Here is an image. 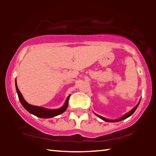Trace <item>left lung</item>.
I'll list each match as a JSON object with an SVG mask.
<instances>
[{
  "label": "left lung",
  "instance_id": "8db88e82",
  "mask_svg": "<svg viewBox=\"0 0 156 156\" xmlns=\"http://www.w3.org/2000/svg\"><path fill=\"white\" fill-rule=\"evenodd\" d=\"M140 100L139 101V102H138V103L137 104V105H136V106H135V107H134L133 108H132V109H131V111H130V112L126 113V114H125L124 115H123V116H121V118H119V119H114V120H111V119H106V118H104V117H102V116H99V115L96 114L95 113H94V114L97 115V116L98 117H99V118L101 119H102V120H104V121H106V122H119V121H122V120H124V119L129 118V116H131V115L133 114L134 112H135V111L136 110V108H138V105H139V104H140Z\"/></svg>",
  "mask_w": 156,
  "mask_h": 156
}]
</instances>
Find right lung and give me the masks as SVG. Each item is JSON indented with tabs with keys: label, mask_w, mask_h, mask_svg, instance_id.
Segmentation results:
<instances>
[{
	"label": "right lung",
	"mask_w": 156,
	"mask_h": 156,
	"mask_svg": "<svg viewBox=\"0 0 156 156\" xmlns=\"http://www.w3.org/2000/svg\"><path fill=\"white\" fill-rule=\"evenodd\" d=\"M16 88L17 93H18L19 100H20V103L23 105V107H24L29 113L35 115L36 116L40 117V118H42V119L52 118V117L56 116L57 115L62 114V113L65 112L66 109L67 108L68 102H69V98L70 97V95L68 96V97L67 98V99H66L65 101V104H64L62 107L57 108V109H48V108L42 107V106H33L27 103V102L24 99L22 94L20 93V90L18 89V87L17 86L16 80Z\"/></svg>",
	"instance_id": "right-lung-1"
}]
</instances>
